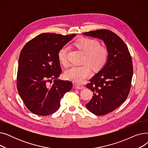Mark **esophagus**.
I'll return each mask as SVG.
<instances>
[{
    "label": "esophagus",
    "instance_id": "34e87169",
    "mask_svg": "<svg viewBox=\"0 0 148 148\" xmlns=\"http://www.w3.org/2000/svg\"><path fill=\"white\" fill-rule=\"evenodd\" d=\"M75 87L77 89H83L85 88V86L83 84H77L75 85Z\"/></svg>",
    "mask_w": 148,
    "mask_h": 148
}]
</instances>
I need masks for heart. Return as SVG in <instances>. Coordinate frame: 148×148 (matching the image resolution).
Returning a JSON list of instances; mask_svg holds the SVG:
<instances>
[{
	"instance_id": "obj_1",
	"label": "heart",
	"mask_w": 148,
	"mask_h": 148,
	"mask_svg": "<svg viewBox=\"0 0 148 148\" xmlns=\"http://www.w3.org/2000/svg\"><path fill=\"white\" fill-rule=\"evenodd\" d=\"M75 45L85 54L83 64H89L94 70H99L104 66L108 59V50L104 47H101L97 40L83 38L76 42ZM68 46L66 45L62 47L58 53V59L64 65L68 63ZM88 66L84 65L70 67L65 71V77L68 80L82 83L91 74V69Z\"/></svg>"
}]
</instances>
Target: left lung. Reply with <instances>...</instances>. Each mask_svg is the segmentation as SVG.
Masks as SVG:
<instances>
[{"mask_svg": "<svg viewBox=\"0 0 148 148\" xmlns=\"http://www.w3.org/2000/svg\"><path fill=\"white\" fill-rule=\"evenodd\" d=\"M83 34L103 41L108 50L106 65L86 85L94 94L86 108L96 115H104L118 108L129 94L133 74L131 57L125 42L110 30L101 29Z\"/></svg>", "mask_w": 148, "mask_h": 148, "instance_id": "obj_1", "label": "left lung"}]
</instances>
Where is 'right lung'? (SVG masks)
<instances>
[{"mask_svg":"<svg viewBox=\"0 0 148 148\" xmlns=\"http://www.w3.org/2000/svg\"><path fill=\"white\" fill-rule=\"evenodd\" d=\"M76 35L42 34L27 42L18 59L17 87L26 107L34 114L47 116L60 107V101L73 83L58 78L62 69L58 53ZM54 79L53 85L48 84Z\"/></svg>","mask_w":148,"mask_h":148,"instance_id":"1","label":"right lung"}]
</instances>
